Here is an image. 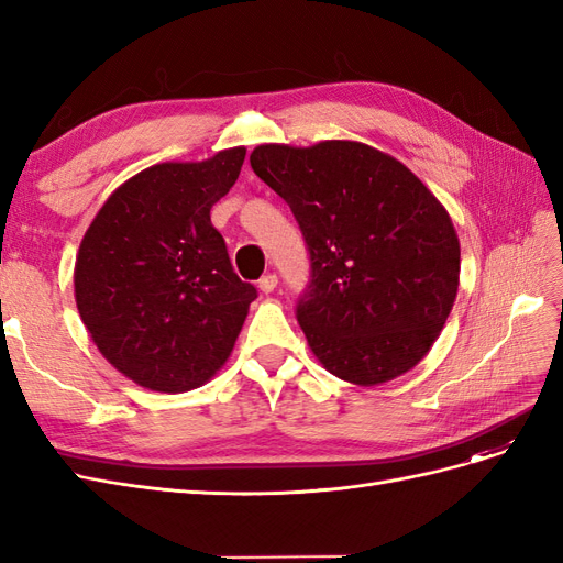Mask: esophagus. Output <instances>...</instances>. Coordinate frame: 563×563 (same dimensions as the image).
<instances>
[{"label": "esophagus", "mask_w": 563, "mask_h": 563, "mask_svg": "<svg viewBox=\"0 0 563 563\" xmlns=\"http://www.w3.org/2000/svg\"><path fill=\"white\" fill-rule=\"evenodd\" d=\"M258 288H261L263 294H272V291H275V288H277V275H272V272H269V275H263V277L258 279Z\"/></svg>", "instance_id": "esophagus-1"}]
</instances>
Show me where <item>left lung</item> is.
Wrapping results in <instances>:
<instances>
[{"label": "left lung", "instance_id": "left-lung-1", "mask_svg": "<svg viewBox=\"0 0 563 563\" xmlns=\"http://www.w3.org/2000/svg\"><path fill=\"white\" fill-rule=\"evenodd\" d=\"M251 168L308 244L296 317L323 368L364 387L411 371L457 294L460 244L439 199L401 162L354 141L258 145Z\"/></svg>", "mask_w": 563, "mask_h": 563}]
</instances>
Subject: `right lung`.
<instances>
[{"mask_svg": "<svg viewBox=\"0 0 563 563\" xmlns=\"http://www.w3.org/2000/svg\"><path fill=\"white\" fill-rule=\"evenodd\" d=\"M246 147L166 162L119 185L84 234L75 300L100 354L155 391H187L228 362L253 284L232 269L211 207L240 178Z\"/></svg>", "mask_w": 563, "mask_h": 563, "instance_id": "add662e5", "label": "right lung"}]
</instances>
